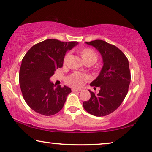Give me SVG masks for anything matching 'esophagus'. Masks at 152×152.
Segmentation results:
<instances>
[{
	"label": "esophagus",
	"instance_id": "obj_1",
	"mask_svg": "<svg viewBox=\"0 0 152 152\" xmlns=\"http://www.w3.org/2000/svg\"><path fill=\"white\" fill-rule=\"evenodd\" d=\"M72 92H80V91H81V90L77 89V88H72Z\"/></svg>",
	"mask_w": 152,
	"mask_h": 152
}]
</instances>
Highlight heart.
Wrapping results in <instances>:
<instances>
[{
	"label": "heart",
	"mask_w": 152,
	"mask_h": 152,
	"mask_svg": "<svg viewBox=\"0 0 152 152\" xmlns=\"http://www.w3.org/2000/svg\"><path fill=\"white\" fill-rule=\"evenodd\" d=\"M78 52L80 54L82 60L87 65H92L97 60V55L94 50L89 48H81L78 50ZM70 53H67L64 59V64H66L68 61ZM88 77L85 74L74 72L69 76L66 79V82L69 85L74 87H81L88 81Z\"/></svg>",
	"instance_id": "obj_1"
}]
</instances>
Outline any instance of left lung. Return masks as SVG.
<instances>
[{
	"label": "left lung",
	"instance_id": "8db88e82",
	"mask_svg": "<svg viewBox=\"0 0 152 152\" xmlns=\"http://www.w3.org/2000/svg\"><path fill=\"white\" fill-rule=\"evenodd\" d=\"M85 43L99 51L103 66L99 75L90 84L99 87V92L95 94L89 90L91 99L83 102V107L94 116H106L120 106L127 94L131 82L129 61L119 48L104 41Z\"/></svg>",
	"mask_w": 152,
	"mask_h": 152
}]
</instances>
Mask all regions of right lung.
<instances>
[{
    "label": "right lung",
    "mask_w": 152,
    "mask_h": 152,
    "mask_svg": "<svg viewBox=\"0 0 152 152\" xmlns=\"http://www.w3.org/2000/svg\"><path fill=\"white\" fill-rule=\"evenodd\" d=\"M46 39L33 46L23 58L19 84L23 96L36 113L51 116L62 109L71 88L56 85L50 80L56 69L63 66L66 52L78 44Z\"/></svg>",
    "instance_id": "obj_1"
}]
</instances>
